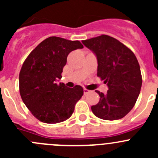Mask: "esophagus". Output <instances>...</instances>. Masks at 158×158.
Segmentation results:
<instances>
[{
  "label": "esophagus",
  "mask_w": 158,
  "mask_h": 158,
  "mask_svg": "<svg viewBox=\"0 0 158 158\" xmlns=\"http://www.w3.org/2000/svg\"><path fill=\"white\" fill-rule=\"evenodd\" d=\"M83 92H84V94H85V95H86V94H88L90 91L88 90L87 89H83Z\"/></svg>",
  "instance_id": "1"
}]
</instances>
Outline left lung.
<instances>
[{"mask_svg":"<svg viewBox=\"0 0 158 158\" xmlns=\"http://www.w3.org/2000/svg\"><path fill=\"white\" fill-rule=\"evenodd\" d=\"M82 42L96 56L97 76L109 87L107 94L95 91L100 100L92 106V112L104 120L122 118L133 109L141 92L142 77L136 56L126 46L108 35Z\"/></svg>","mask_w":158,"mask_h":158,"instance_id":"8db88e82","label":"left lung"}]
</instances>
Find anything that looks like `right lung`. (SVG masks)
Wrapping results in <instances>:
<instances>
[{
    "instance_id": "obj_1",
    "label": "right lung",
    "mask_w": 158,
    "mask_h": 158,
    "mask_svg": "<svg viewBox=\"0 0 158 158\" xmlns=\"http://www.w3.org/2000/svg\"><path fill=\"white\" fill-rule=\"evenodd\" d=\"M83 48L79 40L50 36L29 54L20 69L19 88L22 100L36 118L56 124L69 118L83 95L80 85L68 88L56 83L70 52Z\"/></svg>"
}]
</instances>
